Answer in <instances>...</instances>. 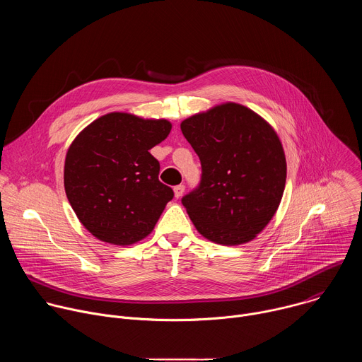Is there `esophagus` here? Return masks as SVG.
I'll list each match as a JSON object with an SVG mask.
<instances>
[{
	"instance_id": "34e87169",
	"label": "esophagus",
	"mask_w": 362,
	"mask_h": 362,
	"mask_svg": "<svg viewBox=\"0 0 362 362\" xmlns=\"http://www.w3.org/2000/svg\"><path fill=\"white\" fill-rule=\"evenodd\" d=\"M173 190H175L176 199H179V197H182L183 193H185V185H177V186L173 187Z\"/></svg>"
}]
</instances>
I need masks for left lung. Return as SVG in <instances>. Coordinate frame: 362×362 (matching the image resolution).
Listing matches in <instances>:
<instances>
[{"instance_id":"8db88e82","label":"left lung","mask_w":362,"mask_h":362,"mask_svg":"<svg viewBox=\"0 0 362 362\" xmlns=\"http://www.w3.org/2000/svg\"><path fill=\"white\" fill-rule=\"evenodd\" d=\"M202 176L182 203L197 232L221 245L252 240L281 203L286 160L275 130L250 109L226 103L180 124Z\"/></svg>"}]
</instances>
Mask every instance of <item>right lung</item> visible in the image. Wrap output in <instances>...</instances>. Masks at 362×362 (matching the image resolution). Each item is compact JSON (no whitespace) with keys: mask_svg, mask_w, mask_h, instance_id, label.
<instances>
[{"mask_svg":"<svg viewBox=\"0 0 362 362\" xmlns=\"http://www.w3.org/2000/svg\"><path fill=\"white\" fill-rule=\"evenodd\" d=\"M170 130L163 119L109 113L74 139L64 189L78 221L97 239L124 246L153 230L173 190L159 180L160 165L148 150Z\"/></svg>","mask_w":362,"mask_h":362,"instance_id":"obj_1","label":"right lung"}]
</instances>
